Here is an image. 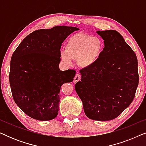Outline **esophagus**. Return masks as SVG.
I'll return each instance as SVG.
<instances>
[{"mask_svg": "<svg viewBox=\"0 0 146 146\" xmlns=\"http://www.w3.org/2000/svg\"><path fill=\"white\" fill-rule=\"evenodd\" d=\"M80 79H81L80 75L79 74H76V76H75L74 78V82L76 83L77 82H78V81L80 80Z\"/></svg>", "mask_w": 146, "mask_h": 146, "instance_id": "1", "label": "esophagus"}]
</instances>
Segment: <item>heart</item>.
<instances>
[{"label": "heart", "instance_id": "1", "mask_svg": "<svg viewBox=\"0 0 146 146\" xmlns=\"http://www.w3.org/2000/svg\"><path fill=\"white\" fill-rule=\"evenodd\" d=\"M103 50L104 43L100 38L78 33L68 40L65 50L60 52V57L66 65H71L72 60H77L80 66L87 68L97 63Z\"/></svg>", "mask_w": 146, "mask_h": 146}]
</instances>
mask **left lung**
<instances>
[{"label":"left lung","mask_w":146,"mask_h":146,"mask_svg":"<svg viewBox=\"0 0 146 146\" xmlns=\"http://www.w3.org/2000/svg\"><path fill=\"white\" fill-rule=\"evenodd\" d=\"M104 48L99 60L80 71L81 81L75 90L84 113L93 120L115 119L134 98L139 83L136 55L114 30L96 32Z\"/></svg>","instance_id":"obj_1"}]
</instances>
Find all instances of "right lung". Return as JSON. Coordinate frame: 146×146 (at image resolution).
<instances>
[{
  "label": "right lung",
  "mask_w": 146,
  "mask_h": 146,
  "mask_svg": "<svg viewBox=\"0 0 146 146\" xmlns=\"http://www.w3.org/2000/svg\"><path fill=\"white\" fill-rule=\"evenodd\" d=\"M78 28L56 26L28 35L14 52L9 74L16 104L32 118L51 120L58 113L62 85L74 80L76 72L59 68L62 44Z\"/></svg>",
  "instance_id": "right-lung-1"
}]
</instances>
